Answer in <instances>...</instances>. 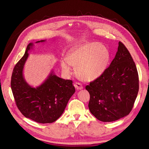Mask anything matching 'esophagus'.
<instances>
[{
  "label": "esophagus",
  "mask_w": 149,
  "mask_h": 149,
  "mask_svg": "<svg viewBox=\"0 0 149 149\" xmlns=\"http://www.w3.org/2000/svg\"><path fill=\"white\" fill-rule=\"evenodd\" d=\"M74 86L75 88L77 90H80V89H82L83 88V86H82V84L79 83H75Z\"/></svg>",
  "instance_id": "esophagus-1"
}]
</instances>
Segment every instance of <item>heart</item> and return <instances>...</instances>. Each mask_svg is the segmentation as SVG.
<instances>
[{
  "instance_id": "heart-1",
  "label": "heart",
  "mask_w": 149,
  "mask_h": 149,
  "mask_svg": "<svg viewBox=\"0 0 149 149\" xmlns=\"http://www.w3.org/2000/svg\"><path fill=\"white\" fill-rule=\"evenodd\" d=\"M110 60L107 48L96 42L86 43L71 49L61 61V67L67 75L71 73L70 66L75 68L77 77L84 81H91L104 73Z\"/></svg>"
}]
</instances>
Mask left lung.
<instances>
[{"instance_id": "left-lung-1", "label": "left lung", "mask_w": 149, "mask_h": 149, "mask_svg": "<svg viewBox=\"0 0 149 149\" xmlns=\"http://www.w3.org/2000/svg\"><path fill=\"white\" fill-rule=\"evenodd\" d=\"M86 89L90 94L88 107L96 119L112 122L131 111L139 91V76L132 58L119 42L118 52L109 66Z\"/></svg>"}]
</instances>
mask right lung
Returning a JSON list of instances; mask_svg holds the SVG:
<instances>
[{"instance_id":"add662e5","label":"right lung","mask_w":149,"mask_h":149,"mask_svg":"<svg viewBox=\"0 0 149 149\" xmlns=\"http://www.w3.org/2000/svg\"><path fill=\"white\" fill-rule=\"evenodd\" d=\"M40 40L35 43L45 42ZM34 44L30 43L24 55L13 68L11 89L18 109L25 118L42 124L52 123L63 113L70 97L75 92L71 80L56 76L52 70L47 79L37 87L26 81L24 68Z\"/></svg>"}]
</instances>
